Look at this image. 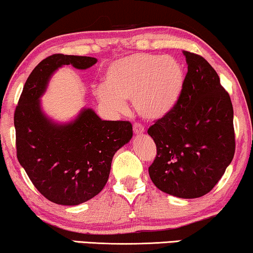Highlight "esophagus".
Here are the masks:
<instances>
[{"label":"esophagus","instance_id":"1","mask_svg":"<svg viewBox=\"0 0 253 253\" xmlns=\"http://www.w3.org/2000/svg\"><path fill=\"white\" fill-rule=\"evenodd\" d=\"M133 130H134V133L139 135V134H142L143 132H145V127H143L141 124L135 123L133 125Z\"/></svg>","mask_w":253,"mask_h":253}]
</instances>
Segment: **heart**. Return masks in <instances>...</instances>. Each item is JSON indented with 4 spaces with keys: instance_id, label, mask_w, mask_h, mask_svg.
Segmentation results:
<instances>
[{
    "instance_id": "b5f03b06",
    "label": "heart",
    "mask_w": 253,
    "mask_h": 253,
    "mask_svg": "<svg viewBox=\"0 0 253 253\" xmlns=\"http://www.w3.org/2000/svg\"><path fill=\"white\" fill-rule=\"evenodd\" d=\"M184 81L183 68L172 57L133 53L107 66L95 97L101 106L114 113H125L126 100L132 99L139 116L158 120L176 106Z\"/></svg>"
}]
</instances>
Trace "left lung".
<instances>
[{
    "mask_svg": "<svg viewBox=\"0 0 253 253\" xmlns=\"http://www.w3.org/2000/svg\"><path fill=\"white\" fill-rule=\"evenodd\" d=\"M183 53L188 72L180 100L148 128L156 145L148 171L164 193L196 198L209 193L231 164L233 108L212 66L202 56Z\"/></svg>",
    "mask_w": 253,
    "mask_h": 253,
    "instance_id": "obj_1",
    "label": "left lung"
}]
</instances>
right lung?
I'll return each instance as SVG.
<instances>
[{
  "instance_id": "right-lung-1",
  "label": "right lung",
  "mask_w": 253,
  "mask_h": 253,
  "mask_svg": "<svg viewBox=\"0 0 253 253\" xmlns=\"http://www.w3.org/2000/svg\"><path fill=\"white\" fill-rule=\"evenodd\" d=\"M95 63L94 57L49 56L28 77L15 110L18 162L36 189L56 204L78 206L100 193L113 155L133 136L129 121L101 120L91 108L63 125L42 112L40 98L57 69L71 64L85 70Z\"/></svg>"
}]
</instances>
